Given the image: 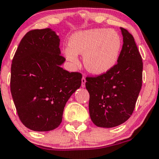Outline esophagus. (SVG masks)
<instances>
[{
	"instance_id": "34e87169",
	"label": "esophagus",
	"mask_w": 159,
	"mask_h": 159,
	"mask_svg": "<svg viewBox=\"0 0 159 159\" xmlns=\"http://www.w3.org/2000/svg\"><path fill=\"white\" fill-rule=\"evenodd\" d=\"M81 81H82V87H85V86H86V78L83 77L82 78Z\"/></svg>"
}]
</instances>
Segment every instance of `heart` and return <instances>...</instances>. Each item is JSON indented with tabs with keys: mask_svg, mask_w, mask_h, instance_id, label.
<instances>
[{
	"mask_svg": "<svg viewBox=\"0 0 159 159\" xmlns=\"http://www.w3.org/2000/svg\"><path fill=\"white\" fill-rule=\"evenodd\" d=\"M122 47V40L116 30L89 29L75 33L70 37L65 54L73 63H78L77 55H83L86 70L92 74L101 75L115 66Z\"/></svg>",
	"mask_w": 159,
	"mask_h": 159,
	"instance_id": "b5f03b06",
	"label": "heart"
}]
</instances>
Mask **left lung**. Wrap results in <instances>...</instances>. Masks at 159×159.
Instances as JSON below:
<instances>
[{"label":"left lung","instance_id":"8db88e82","mask_svg":"<svg viewBox=\"0 0 159 159\" xmlns=\"http://www.w3.org/2000/svg\"><path fill=\"white\" fill-rule=\"evenodd\" d=\"M123 45L112 70L96 77H86L91 120L98 127L112 128L132 116L142 82L143 63L134 37L120 27Z\"/></svg>","mask_w":159,"mask_h":159}]
</instances>
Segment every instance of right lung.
Here are the masks:
<instances>
[{
  "mask_svg": "<svg viewBox=\"0 0 159 159\" xmlns=\"http://www.w3.org/2000/svg\"><path fill=\"white\" fill-rule=\"evenodd\" d=\"M60 41L50 28L30 30L13 59V100L22 123L36 132L51 131L60 125L66 102L81 86V73L61 67L66 60L60 55Z\"/></svg>",
  "mask_w": 159,
  "mask_h": 159,
  "instance_id": "right-lung-1",
  "label": "right lung"
}]
</instances>
